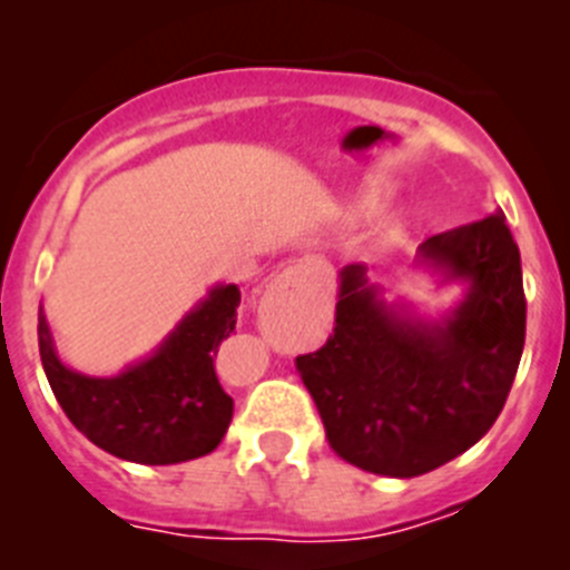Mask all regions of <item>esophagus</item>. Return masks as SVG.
I'll return each mask as SVG.
<instances>
[{"mask_svg": "<svg viewBox=\"0 0 570 570\" xmlns=\"http://www.w3.org/2000/svg\"><path fill=\"white\" fill-rule=\"evenodd\" d=\"M305 274H308V265L305 262H296V265H288V268L276 274L271 279V285L265 288L259 299V320L271 322L276 320L285 311H294L299 305L302 296V282H305Z\"/></svg>", "mask_w": 570, "mask_h": 570, "instance_id": "34e87169", "label": "esophagus"}]
</instances>
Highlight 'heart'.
<instances>
[{"instance_id":"1","label":"heart","mask_w":570,"mask_h":570,"mask_svg":"<svg viewBox=\"0 0 570 570\" xmlns=\"http://www.w3.org/2000/svg\"><path fill=\"white\" fill-rule=\"evenodd\" d=\"M387 190H391V185L380 183V179L362 185L360 194H356L354 199H351V205H347V214H351V216L371 214V210L380 208V203L387 196Z\"/></svg>"}]
</instances>
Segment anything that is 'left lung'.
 Masks as SVG:
<instances>
[{"label": "left lung", "mask_w": 570, "mask_h": 570, "mask_svg": "<svg viewBox=\"0 0 570 570\" xmlns=\"http://www.w3.org/2000/svg\"><path fill=\"white\" fill-rule=\"evenodd\" d=\"M416 268L460 299L436 316L345 265L336 328L296 371L320 407L331 448L351 465L411 480L465 454L491 431L525 345L520 248L493 210L428 236Z\"/></svg>", "instance_id": "obj_1"}]
</instances>
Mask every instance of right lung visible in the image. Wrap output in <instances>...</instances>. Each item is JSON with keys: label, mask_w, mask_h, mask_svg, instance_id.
<instances>
[{"label": "right lung", "mask_w": 570, "mask_h": 570, "mask_svg": "<svg viewBox=\"0 0 570 570\" xmlns=\"http://www.w3.org/2000/svg\"><path fill=\"white\" fill-rule=\"evenodd\" d=\"M239 299L236 285L216 282L148 356L110 376L73 371L39 305V356L50 391L77 431L125 462L176 465L210 454L234 416L214 354L236 328Z\"/></svg>", "instance_id": "obj_1"}]
</instances>
